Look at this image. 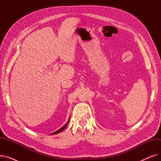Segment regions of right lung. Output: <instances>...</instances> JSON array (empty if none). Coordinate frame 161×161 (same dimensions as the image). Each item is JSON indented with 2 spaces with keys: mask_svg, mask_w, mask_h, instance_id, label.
Returning <instances> with one entry per match:
<instances>
[{
  "mask_svg": "<svg viewBox=\"0 0 161 161\" xmlns=\"http://www.w3.org/2000/svg\"><path fill=\"white\" fill-rule=\"evenodd\" d=\"M69 121H70V118H69V120L68 121V122H67V123H66L63 127H61L60 129H58V130H57V131H55V132H53V133H52L51 134H58V133H59V132H62L66 127V126L68 125V124H69Z\"/></svg>",
  "mask_w": 161,
  "mask_h": 161,
  "instance_id": "obj_1",
  "label": "right lung"
}]
</instances>
